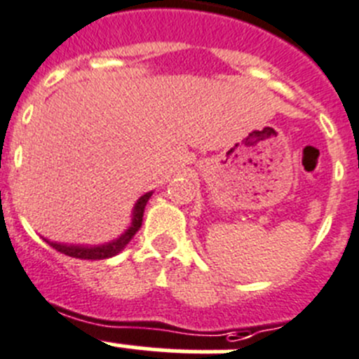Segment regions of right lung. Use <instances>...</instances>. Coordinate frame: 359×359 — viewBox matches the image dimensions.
Listing matches in <instances>:
<instances>
[{
  "label": "right lung",
  "instance_id": "1",
  "mask_svg": "<svg viewBox=\"0 0 359 359\" xmlns=\"http://www.w3.org/2000/svg\"><path fill=\"white\" fill-rule=\"evenodd\" d=\"M153 196V192H147L140 197L139 201L135 203L133 206V217H131V226L119 236V238L111 240L108 244L103 245H74V244H57V242H49L48 238H44L53 249H57L62 255L72 256V258L80 259H107L111 256L119 255L128 244L130 240L133 238L135 233L139 231L140 226H142V217H144V208H146L149 197Z\"/></svg>",
  "mask_w": 359,
  "mask_h": 359
}]
</instances>
